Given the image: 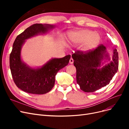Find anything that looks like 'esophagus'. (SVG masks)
Here are the masks:
<instances>
[{
    "label": "esophagus",
    "mask_w": 129,
    "mask_h": 129,
    "mask_svg": "<svg viewBox=\"0 0 129 129\" xmlns=\"http://www.w3.org/2000/svg\"><path fill=\"white\" fill-rule=\"evenodd\" d=\"M73 62H74V60H73V59L72 58H71V59L69 60V63L70 64H73Z\"/></svg>",
    "instance_id": "34e87169"
}]
</instances>
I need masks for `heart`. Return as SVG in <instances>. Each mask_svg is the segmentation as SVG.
I'll return each instance as SVG.
<instances>
[{"instance_id": "heart-1", "label": "heart", "mask_w": 129, "mask_h": 129, "mask_svg": "<svg viewBox=\"0 0 129 129\" xmlns=\"http://www.w3.org/2000/svg\"><path fill=\"white\" fill-rule=\"evenodd\" d=\"M68 40L71 44H79L83 43L81 50L88 52L94 49L99 44L101 37L99 33L93 32L88 29L72 31L68 34Z\"/></svg>"}]
</instances>
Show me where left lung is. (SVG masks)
<instances>
[{"instance_id":"left-lung-1","label":"left lung","mask_w":129,"mask_h":129,"mask_svg":"<svg viewBox=\"0 0 129 129\" xmlns=\"http://www.w3.org/2000/svg\"><path fill=\"white\" fill-rule=\"evenodd\" d=\"M76 69V82L82 90L92 92L109 84L118 71V54L113 50L112 60L103 64V61L110 60L107 48L101 45L88 52L77 51L72 55Z\"/></svg>"}]
</instances>
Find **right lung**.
I'll return each instance as SVG.
<instances>
[{
	"instance_id": "obj_1",
	"label": "right lung",
	"mask_w": 129,
	"mask_h": 129,
	"mask_svg": "<svg viewBox=\"0 0 129 129\" xmlns=\"http://www.w3.org/2000/svg\"><path fill=\"white\" fill-rule=\"evenodd\" d=\"M55 27V26L49 24H34L15 39L10 56V67L15 84L22 91L39 95L48 92L54 87L57 73L68 64L70 55L52 58L41 67L37 68L29 67L21 60V48L26 40L46 34Z\"/></svg>"
}]
</instances>
